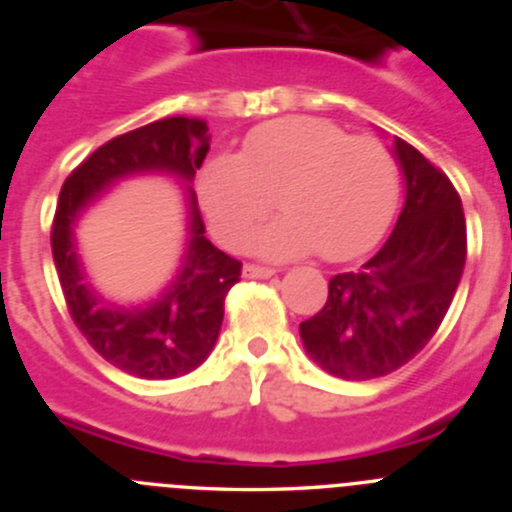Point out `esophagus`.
I'll return each instance as SVG.
<instances>
[{
  "instance_id": "esophagus-1",
  "label": "esophagus",
  "mask_w": 512,
  "mask_h": 512,
  "mask_svg": "<svg viewBox=\"0 0 512 512\" xmlns=\"http://www.w3.org/2000/svg\"><path fill=\"white\" fill-rule=\"evenodd\" d=\"M275 270L273 268H261V266H251V263H246L244 266V278H254V280H268L273 278Z\"/></svg>"
}]
</instances>
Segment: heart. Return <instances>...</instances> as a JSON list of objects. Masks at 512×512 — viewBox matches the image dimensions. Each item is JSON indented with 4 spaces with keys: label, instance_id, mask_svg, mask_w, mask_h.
<instances>
[{
    "label": "heart",
    "instance_id": "heart-1",
    "mask_svg": "<svg viewBox=\"0 0 512 512\" xmlns=\"http://www.w3.org/2000/svg\"><path fill=\"white\" fill-rule=\"evenodd\" d=\"M196 189L210 230L230 249H244L275 198L285 215L256 234L258 254L285 261L321 251L347 261L388 230L400 172L376 138L347 136L328 119L285 117L251 131L242 155H213Z\"/></svg>",
    "mask_w": 512,
    "mask_h": 512
}]
</instances>
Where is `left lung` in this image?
I'll list each match as a JSON object with an SVG mask.
<instances>
[{
    "label": "left lung",
    "mask_w": 512,
    "mask_h": 512,
    "mask_svg": "<svg viewBox=\"0 0 512 512\" xmlns=\"http://www.w3.org/2000/svg\"><path fill=\"white\" fill-rule=\"evenodd\" d=\"M405 203L388 242L330 280L328 302L299 323L304 350L342 381H371L405 366L434 338L467 256L462 201L441 170L395 138Z\"/></svg>",
    "instance_id": "left-lung-1"
}]
</instances>
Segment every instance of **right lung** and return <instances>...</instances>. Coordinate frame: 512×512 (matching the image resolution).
Masks as SVG:
<instances>
[{"instance_id":"right-lung-1","label":"right lung","mask_w":512,"mask_h":512,"mask_svg":"<svg viewBox=\"0 0 512 512\" xmlns=\"http://www.w3.org/2000/svg\"><path fill=\"white\" fill-rule=\"evenodd\" d=\"M210 150L208 124L167 117L129 131L95 150L59 191L52 222V256L74 323L102 359L124 374L165 381L194 371L213 352L225 316V297L242 263L206 239L191 189ZM170 173L185 186L187 242L173 280L148 303L122 305L102 298L77 254V222L122 178Z\"/></svg>"}]
</instances>
